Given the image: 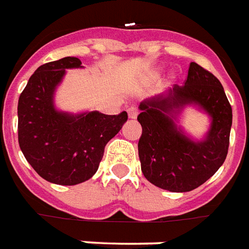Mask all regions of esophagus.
Segmentation results:
<instances>
[{"label": "esophagus", "instance_id": "esophagus-1", "mask_svg": "<svg viewBox=\"0 0 249 249\" xmlns=\"http://www.w3.org/2000/svg\"><path fill=\"white\" fill-rule=\"evenodd\" d=\"M127 114L130 119H135V118L138 116V110H137L135 107H128Z\"/></svg>", "mask_w": 249, "mask_h": 249}]
</instances>
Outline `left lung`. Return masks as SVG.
<instances>
[{"label":"left lung","mask_w":249,"mask_h":249,"mask_svg":"<svg viewBox=\"0 0 249 249\" xmlns=\"http://www.w3.org/2000/svg\"><path fill=\"white\" fill-rule=\"evenodd\" d=\"M186 105L211 118L202 140H193L178 124ZM142 135L138 142L141 169L147 181L169 192H190L212 177L228 154L232 107L221 83L197 63H190L184 86L139 105Z\"/></svg>","instance_id":"obj_1"}]
</instances>
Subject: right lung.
I'll return each instance as SVG.
<instances>
[{"instance_id": "right-lung-1", "label": "right lung", "mask_w": 249, "mask_h": 249, "mask_svg": "<svg viewBox=\"0 0 249 249\" xmlns=\"http://www.w3.org/2000/svg\"><path fill=\"white\" fill-rule=\"evenodd\" d=\"M82 68L77 57L40 65L18 99V143L36 173L52 184L76 185L96 173L105 147L119 133L127 112H64L54 106V92L67 70Z\"/></svg>"}]
</instances>
